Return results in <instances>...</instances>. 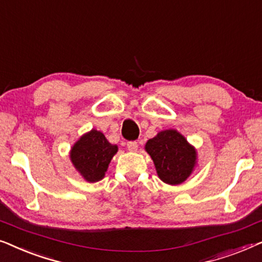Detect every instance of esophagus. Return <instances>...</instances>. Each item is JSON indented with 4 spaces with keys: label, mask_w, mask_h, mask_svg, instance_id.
<instances>
[{
    "label": "esophagus",
    "mask_w": 262,
    "mask_h": 262,
    "mask_svg": "<svg viewBox=\"0 0 262 262\" xmlns=\"http://www.w3.org/2000/svg\"><path fill=\"white\" fill-rule=\"evenodd\" d=\"M126 146H127L128 151H132V152H136V151H137V149H138L137 142H127Z\"/></svg>",
    "instance_id": "obj_1"
}]
</instances>
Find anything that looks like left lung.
<instances>
[{"instance_id":"8db88e82","label":"left lung","mask_w":262,"mask_h":262,"mask_svg":"<svg viewBox=\"0 0 262 262\" xmlns=\"http://www.w3.org/2000/svg\"><path fill=\"white\" fill-rule=\"evenodd\" d=\"M144 149L151 157L156 173L164 184H182L191 177L196 166L195 148L174 128L160 131L145 143Z\"/></svg>"}]
</instances>
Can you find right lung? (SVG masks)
I'll use <instances>...</instances> for the list:
<instances>
[{"label": "right lung", "mask_w": 262, "mask_h": 262, "mask_svg": "<svg viewBox=\"0 0 262 262\" xmlns=\"http://www.w3.org/2000/svg\"><path fill=\"white\" fill-rule=\"evenodd\" d=\"M117 151L118 145L111 144L102 132L92 128L71 146L70 161L85 181L98 182L105 177Z\"/></svg>", "instance_id": "1"}]
</instances>
